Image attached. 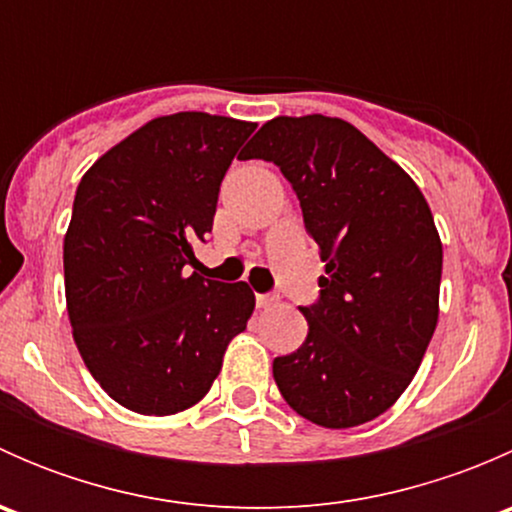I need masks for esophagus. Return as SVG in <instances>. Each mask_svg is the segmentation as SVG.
Masks as SVG:
<instances>
[{"mask_svg":"<svg viewBox=\"0 0 512 512\" xmlns=\"http://www.w3.org/2000/svg\"><path fill=\"white\" fill-rule=\"evenodd\" d=\"M277 294H257V307L260 309H267V307H272V304H277Z\"/></svg>","mask_w":512,"mask_h":512,"instance_id":"esophagus-1","label":"esophagus"}]
</instances>
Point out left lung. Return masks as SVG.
<instances>
[{
    "mask_svg": "<svg viewBox=\"0 0 512 512\" xmlns=\"http://www.w3.org/2000/svg\"><path fill=\"white\" fill-rule=\"evenodd\" d=\"M280 165L322 252V297L299 307L297 352L272 361L307 421L352 428L399 401L438 324L443 245L426 198L396 160L342 118L277 116L242 160Z\"/></svg>",
    "mask_w": 512,
    "mask_h": 512,
    "instance_id": "1",
    "label": "left lung"
}]
</instances>
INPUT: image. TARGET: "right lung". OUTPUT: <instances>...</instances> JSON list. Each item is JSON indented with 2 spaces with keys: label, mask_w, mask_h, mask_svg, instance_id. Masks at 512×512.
Wrapping results in <instances>:
<instances>
[{
  "label": "right lung",
  "mask_w": 512,
  "mask_h": 512,
  "mask_svg": "<svg viewBox=\"0 0 512 512\" xmlns=\"http://www.w3.org/2000/svg\"><path fill=\"white\" fill-rule=\"evenodd\" d=\"M257 123L180 111L143 123L81 178L64 235L71 332L116 404L173 416L198 404L255 309L247 282L188 275L220 183Z\"/></svg>",
  "instance_id": "right-lung-1"
}]
</instances>
